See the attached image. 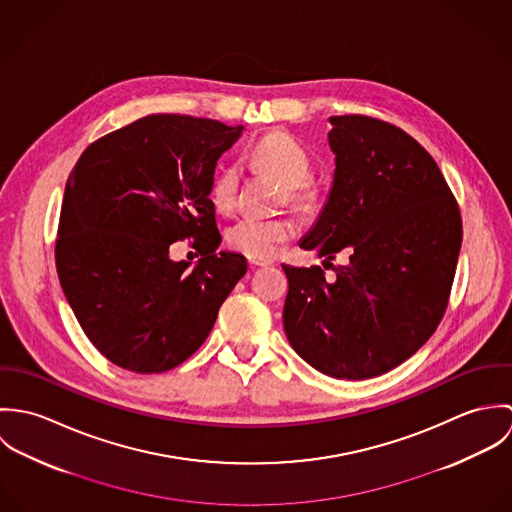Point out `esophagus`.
<instances>
[{
    "label": "esophagus",
    "instance_id": "1",
    "mask_svg": "<svg viewBox=\"0 0 512 512\" xmlns=\"http://www.w3.org/2000/svg\"><path fill=\"white\" fill-rule=\"evenodd\" d=\"M248 262L252 266H270L272 264V260H260V258H248Z\"/></svg>",
    "mask_w": 512,
    "mask_h": 512
}]
</instances>
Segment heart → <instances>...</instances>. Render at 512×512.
<instances>
[{
  "label": "heart",
  "mask_w": 512,
  "mask_h": 512,
  "mask_svg": "<svg viewBox=\"0 0 512 512\" xmlns=\"http://www.w3.org/2000/svg\"><path fill=\"white\" fill-rule=\"evenodd\" d=\"M252 159L272 171L284 185L288 199L297 207H311L317 201V187L307 179L311 175V157L295 138L286 132H272L258 140ZM238 195V169L234 165L220 167L211 183V203L226 215L234 209ZM295 236V224L288 217L260 219L244 217L236 220L228 232L226 242L232 250L248 258H272L278 248Z\"/></svg>",
  "instance_id": "heart-1"
}]
</instances>
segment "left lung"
I'll use <instances>...</instances> for the list:
<instances>
[{
  "mask_svg": "<svg viewBox=\"0 0 512 512\" xmlns=\"http://www.w3.org/2000/svg\"><path fill=\"white\" fill-rule=\"evenodd\" d=\"M335 175L301 238L325 264H284V329L293 351L333 378L365 380L410 359L438 329L463 228L438 163L404 130L361 114L331 116ZM333 266V264H331Z\"/></svg>",
  "mask_w": 512,
  "mask_h": 512,
  "instance_id": "1",
  "label": "left lung"
}]
</instances>
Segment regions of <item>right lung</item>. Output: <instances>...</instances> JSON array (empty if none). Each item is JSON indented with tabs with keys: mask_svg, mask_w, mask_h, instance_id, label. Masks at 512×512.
<instances>
[{
	"mask_svg": "<svg viewBox=\"0 0 512 512\" xmlns=\"http://www.w3.org/2000/svg\"><path fill=\"white\" fill-rule=\"evenodd\" d=\"M242 130L151 114L78 157L59 220L57 274L82 331L110 363L140 374L181 365L246 274L242 254L217 250L209 199L217 161ZM183 237L204 256L193 269L168 258Z\"/></svg>",
	"mask_w": 512,
	"mask_h": 512,
	"instance_id": "obj_1",
	"label": "right lung"
}]
</instances>
